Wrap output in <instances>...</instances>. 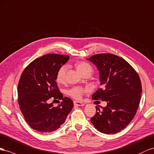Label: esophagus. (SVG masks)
<instances>
[{"instance_id": "34e87169", "label": "esophagus", "mask_w": 154, "mask_h": 154, "mask_svg": "<svg viewBox=\"0 0 154 154\" xmlns=\"http://www.w3.org/2000/svg\"><path fill=\"white\" fill-rule=\"evenodd\" d=\"M73 103H74L75 106H84V105L85 104V103H81V102H77V101H74Z\"/></svg>"}]
</instances>
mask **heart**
I'll return each instance as SVG.
<instances>
[{
    "label": "heart",
    "mask_w": 154,
    "mask_h": 154,
    "mask_svg": "<svg viewBox=\"0 0 154 154\" xmlns=\"http://www.w3.org/2000/svg\"><path fill=\"white\" fill-rule=\"evenodd\" d=\"M75 68L77 71L81 75L87 72H92V68L91 66L85 62H79L75 64ZM68 69L66 66H62L56 74V81L58 83H63L65 81L66 74ZM86 92V90L81 87H73L68 91V94L72 98L76 100H80L82 99V95Z\"/></svg>",
    "instance_id": "heart-1"
}]
</instances>
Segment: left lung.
Returning <instances> with one entry per match:
<instances>
[{
  "label": "left lung",
  "instance_id": "left-lung-1",
  "mask_svg": "<svg viewBox=\"0 0 154 154\" xmlns=\"http://www.w3.org/2000/svg\"><path fill=\"white\" fill-rule=\"evenodd\" d=\"M88 60L97 67L101 87L92 95V99L106 101L102 109L96 106L91 123L99 131L116 134L133 119L140 103L142 85L138 73L120 57L99 54Z\"/></svg>",
  "mask_w": 154,
  "mask_h": 154
}]
</instances>
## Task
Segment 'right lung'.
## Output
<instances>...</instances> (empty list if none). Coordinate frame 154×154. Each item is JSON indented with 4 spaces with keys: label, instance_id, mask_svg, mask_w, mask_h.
Returning <instances> with one entry per match:
<instances>
[{
    "label": "right lung",
    "instance_id": "1",
    "mask_svg": "<svg viewBox=\"0 0 154 154\" xmlns=\"http://www.w3.org/2000/svg\"><path fill=\"white\" fill-rule=\"evenodd\" d=\"M68 59V55L48 54L33 60L21 74L18 84L19 107L26 121L35 130L43 134L57 130L72 111V100L63 97L55 81L58 69ZM50 98L62 101L54 107L49 103Z\"/></svg>",
    "mask_w": 154,
    "mask_h": 154
}]
</instances>
